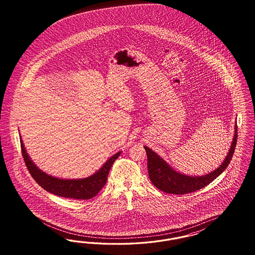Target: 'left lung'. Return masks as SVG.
Returning <instances> with one entry per match:
<instances>
[{"label": "left lung", "instance_id": "8db88e82", "mask_svg": "<svg viewBox=\"0 0 255 255\" xmlns=\"http://www.w3.org/2000/svg\"><path fill=\"white\" fill-rule=\"evenodd\" d=\"M238 139V126L235 124V132L228 153L225 156L222 164L204 176H189L182 174L170 166L161 156L157 154L151 148L144 146L147 156V171L150 181L162 192L173 194H185L200 190L209 185L218 178L230 163L234 154Z\"/></svg>", "mask_w": 255, "mask_h": 255}]
</instances>
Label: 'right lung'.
<instances>
[{
  "instance_id": "add662e5",
  "label": "right lung",
  "mask_w": 255,
  "mask_h": 255,
  "mask_svg": "<svg viewBox=\"0 0 255 255\" xmlns=\"http://www.w3.org/2000/svg\"><path fill=\"white\" fill-rule=\"evenodd\" d=\"M19 137L24 161L31 177L46 192L65 198L88 200L94 197L107 183L109 170L115 160L121 154V151H119L116 154L111 156L103 164L100 169L88 178L77 179L56 178L54 176H50L46 174V172L42 171L32 162L30 155L28 154L25 148L21 136Z\"/></svg>"
}]
</instances>
